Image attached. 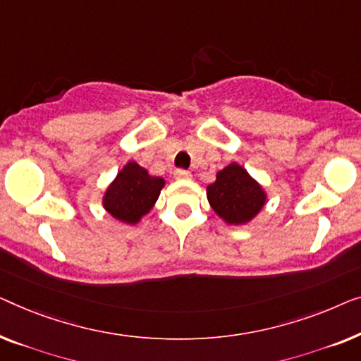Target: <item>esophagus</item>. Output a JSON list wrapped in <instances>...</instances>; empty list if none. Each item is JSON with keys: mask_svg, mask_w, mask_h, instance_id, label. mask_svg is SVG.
<instances>
[{"mask_svg": "<svg viewBox=\"0 0 361 361\" xmlns=\"http://www.w3.org/2000/svg\"><path fill=\"white\" fill-rule=\"evenodd\" d=\"M191 171L188 170H176L175 171V178L176 180H191Z\"/></svg>", "mask_w": 361, "mask_h": 361, "instance_id": "esophagus-1", "label": "esophagus"}]
</instances>
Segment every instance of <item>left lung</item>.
<instances>
[{
    "label": "left lung",
    "mask_w": 361,
    "mask_h": 361,
    "mask_svg": "<svg viewBox=\"0 0 361 361\" xmlns=\"http://www.w3.org/2000/svg\"><path fill=\"white\" fill-rule=\"evenodd\" d=\"M207 201L217 217L229 226H245L260 214L268 201L267 191L242 165L232 161L206 186Z\"/></svg>",
    "instance_id": "obj_1"
}]
</instances>
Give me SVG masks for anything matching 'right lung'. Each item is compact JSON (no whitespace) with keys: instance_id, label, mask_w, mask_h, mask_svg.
Returning a JSON list of instances; mask_svg holds the SVG:
<instances>
[{"instance_id":"obj_1","label":"right lung","mask_w":361,"mask_h":361,"mask_svg":"<svg viewBox=\"0 0 361 361\" xmlns=\"http://www.w3.org/2000/svg\"><path fill=\"white\" fill-rule=\"evenodd\" d=\"M165 180L154 176L137 161H128L109 183L103 195V207L111 217L135 226L152 211Z\"/></svg>"}]
</instances>
